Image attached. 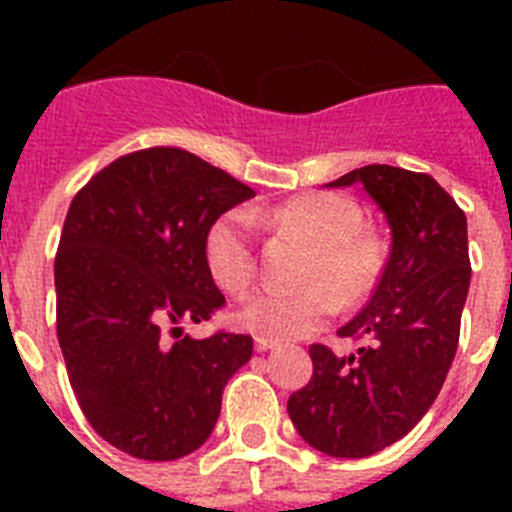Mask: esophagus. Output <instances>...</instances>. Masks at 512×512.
I'll return each mask as SVG.
<instances>
[{"instance_id":"obj_1","label":"esophagus","mask_w":512,"mask_h":512,"mask_svg":"<svg viewBox=\"0 0 512 512\" xmlns=\"http://www.w3.org/2000/svg\"><path fill=\"white\" fill-rule=\"evenodd\" d=\"M274 346H279V341L277 338H269V336H256V351H269V348H274Z\"/></svg>"}]
</instances>
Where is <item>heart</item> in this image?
Masks as SVG:
<instances>
[{"label": "heart", "mask_w": 512, "mask_h": 512, "mask_svg": "<svg viewBox=\"0 0 512 512\" xmlns=\"http://www.w3.org/2000/svg\"><path fill=\"white\" fill-rule=\"evenodd\" d=\"M361 207L338 192H302L269 207L228 210L205 235V264L217 287L246 295L259 279L256 223L302 235L312 243L300 289H269L253 297L235 320L269 338H295L318 330L338 307H354L372 295L387 266V246L361 223Z\"/></svg>", "instance_id": "1"}]
</instances>
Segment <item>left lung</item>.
Listing matches in <instances>:
<instances>
[{
    "label": "left lung",
    "mask_w": 512,
    "mask_h": 512,
    "mask_svg": "<svg viewBox=\"0 0 512 512\" xmlns=\"http://www.w3.org/2000/svg\"><path fill=\"white\" fill-rule=\"evenodd\" d=\"M364 184L387 215L392 251L372 300L338 330L356 354L312 343V377L287 413L312 449L361 459L392 446L428 413L449 374L467 302V215L428 174L372 164L330 187Z\"/></svg>",
    "instance_id": "8db88e82"
}]
</instances>
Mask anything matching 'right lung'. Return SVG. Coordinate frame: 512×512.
I'll return each instance as SVG.
<instances>
[{"mask_svg": "<svg viewBox=\"0 0 512 512\" xmlns=\"http://www.w3.org/2000/svg\"><path fill=\"white\" fill-rule=\"evenodd\" d=\"M253 189L184 148L125 153L71 200L56 251V330L89 425L146 461L192 454L210 438L228 379L253 338L215 330L225 305L205 264L207 228Z\"/></svg>", "mask_w": 512, "mask_h": 512, "instance_id": "1", "label": "right lung"}]
</instances>
